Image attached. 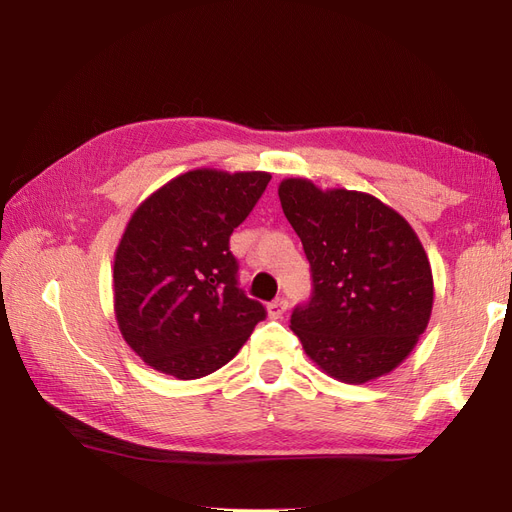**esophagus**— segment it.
<instances>
[{
  "label": "esophagus",
  "mask_w": 512,
  "mask_h": 512,
  "mask_svg": "<svg viewBox=\"0 0 512 512\" xmlns=\"http://www.w3.org/2000/svg\"><path fill=\"white\" fill-rule=\"evenodd\" d=\"M267 312H269V318H273V320L282 318V316L286 314V299H275V301H271V303L267 305Z\"/></svg>",
  "instance_id": "1"
}]
</instances>
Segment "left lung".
<instances>
[{
    "instance_id": "left-lung-1",
    "label": "left lung",
    "mask_w": 512,
    "mask_h": 512,
    "mask_svg": "<svg viewBox=\"0 0 512 512\" xmlns=\"http://www.w3.org/2000/svg\"><path fill=\"white\" fill-rule=\"evenodd\" d=\"M277 194L314 280L312 301L292 312V333L339 382L386 376L431 318L433 275L421 239L404 215L365 192L290 177Z\"/></svg>"
}]
</instances>
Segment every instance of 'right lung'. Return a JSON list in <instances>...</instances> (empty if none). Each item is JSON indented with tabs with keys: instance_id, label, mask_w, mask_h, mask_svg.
Masks as SVG:
<instances>
[{
	"instance_id": "obj_1",
	"label": "right lung",
	"mask_w": 512,
	"mask_h": 512,
	"mask_svg": "<svg viewBox=\"0 0 512 512\" xmlns=\"http://www.w3.org/2000/svg\"><path fill=\"white\" fill-rule=\"evenodd\" d=\"M269 179L265 170H188L130 215L115 250V320L151 369L205 378L235 359L265 318L262 303L237 288L228 239Z\"/></svg>"
}]
</instances>
